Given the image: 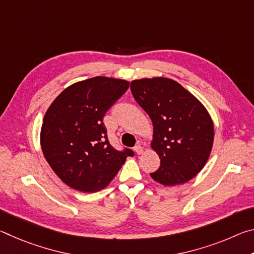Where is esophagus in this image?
<instances>
[{
    "label": "esophagus",
    "instance_id": "1",
    "mask_svg": "<svg viewBox=\"0 0 254 254\" xmlns=\"http://www.w3.org/2000/svg\"><path fill=\"white\" fill-rule=\"evenodd\" d=\"M134 151L136 154H142L143 153V147L141 144H137L134 148Z\"/></svg>",
    "mask_w": 254,
    "mask_h": 254
}]
</instances>
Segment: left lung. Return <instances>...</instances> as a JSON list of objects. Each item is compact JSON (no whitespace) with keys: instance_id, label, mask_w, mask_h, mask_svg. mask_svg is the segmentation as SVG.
Wrapping results in <instances>:
<instances>
[{"instance_id":"left-lung-1","label":"left lung","mask_w":254,"mask_h":254,"mask_svg":"<svg viewBox=\"0 0 254 254\" xmlns=\"http://www.w3.org/2000/svg\"><path fill=\"white\" fill-rule=\"evenodd\" d=\"M135 101L153 126L150 147L160 167L150 174L163 186L189 182L204 168L214 142L212 118L199 100L174 79L153 77L131 81Z\"/></svg>"}]
</instances>
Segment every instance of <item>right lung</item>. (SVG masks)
I'll return each instance as SVG.
<instances>
[{
    "label": "right lung",
    "instance_id": "1",
    "mask_svg": "<svg viewBox=\"0 0 254 254\" xmlns=\"http://www.w3.org/2000/svg\"><path fill=\"white\" fill-rule=\"evenodd\" d=\"M128 85L124 79L96 76L68 86L48 107L40 131L41 149L67 186L83 192L102 190L133 156L131 150L121 152L112 147L103 123Z\"/></svg>",
    "mask_w": 254,
    "mask_h": 254
}]
</instances>
